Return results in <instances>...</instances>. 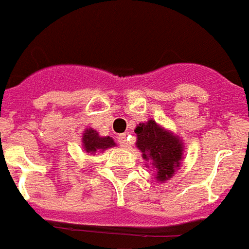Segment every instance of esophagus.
I'll list each match as a JSON object with an SVG mask.
<instances>
[{
	"label": "esophagus",
	"instance_id": "esophagus-1",
	"mask_svg": "<svg viewBox=\"0 0 249 249\" xmlns=\"http://www.w3.org/2000/svg\"><path fill=\"white\" fill-rule=\"evenodd\" d=\"M118 142H119L122 147H127V135L126 134H119L118 135Z\"/></svg>",
	"mask_w": 249,
	"mask_h": 249
}]
</instances>
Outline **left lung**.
<instances>
[{
	"instance_id": "left-lung-1",
	"label": "left lung",
	"mask_w": 249,
	"mask_h": 249,
	"mask_svg": "<svg viewBox=\"0 0 249 249\" xmlns=\"http://www.w3.org/2000/svg\"><path fill=\"white\" fill-rule=\"evenodd\" d=\"M137 149L149 162L158 182H166L181 166L184 160V142L178 135L162 127L154 119L139 123L135 127ZM146 163V166H149Z\"/></svg>"
}]
</instances>
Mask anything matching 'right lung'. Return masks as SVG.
<instances>
[{
  "instance_id": "add662e5",
  "label": "right lung",
  "mask_w": 249,
  "mask_h": 249,
  "mask_svg": "<svg viewBox=\"0 0 249 249\" xmlns=\"http://www.w3.org/2000/svg\"><path fill=\"white\" fill-rule=\"evenodd\" d=\"M114 146H116L114 139L111 137H102L93 128L87 127L83 133L82 147L86 153L91 154V156H95V153H102Z\"/></svg>"
}]
</instances>
